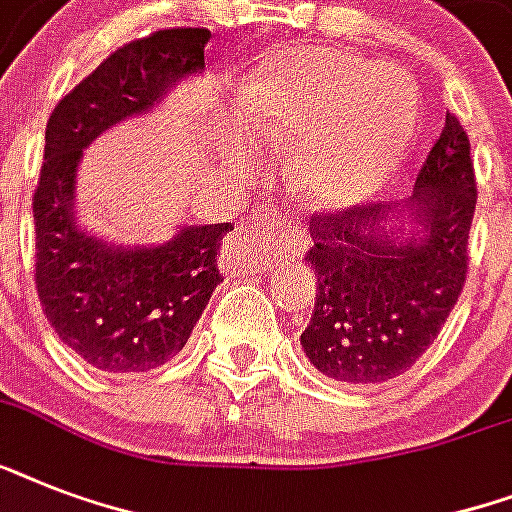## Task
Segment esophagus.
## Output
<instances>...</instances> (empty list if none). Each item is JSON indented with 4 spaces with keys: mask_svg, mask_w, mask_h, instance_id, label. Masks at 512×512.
Instances as JSON below:
<instances>
[{
    "mask_svg": "<svg viewBox=\"0 0 512 512\" xmlns=\"http://www.w3.org/2000/svg\"><path fill=\"white\" fill-rule=\"evenodd\" d=\"M305 241V233L295 223H287L281 217H265L263 223H257L255 231L236 233L225 241L223 265L236 276L241 271H252L265 255L300 260Z\"/></svg>",
    "mask_w": 512,
    "mask_h": 512,
    "instance_id": "34e87169",
    "label": "esophagus"
}]
</instances>
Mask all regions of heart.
I'll list each match as a JSON object with an SVG mask.
<instances>
[{
	"mask_svg": "<svg viewBox=\"0 0 512 512\" xmlns=\"http://www.w3.org/2000/svg\"><path fill=\"white\" fill-rule=\"evenodd\" d=\"M241 119L265 146L292 156L303 199L345 207L369 199L404 154L417 92L398 68L335 47H284L260 63L239 98ZM252 143L231 138L233 170L252 164Z\"/></svg>",
	"mask_w": 512,
	"mask_h": 512,
	"instance_id": "heart-1",
	"label": "heart"
}]
</instances>
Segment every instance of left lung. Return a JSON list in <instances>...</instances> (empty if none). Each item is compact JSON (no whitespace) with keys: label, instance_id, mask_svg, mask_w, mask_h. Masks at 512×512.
I'll return each mask as SVG.
<instances>
[{"label":"left lung","instance_id":"8db88e82","mask_svg":"<svg viewBox=\"0 0 512 512\" xmlns=\"http://www.w3.org/2000/svg\"><path fill=\"white\" fill-rule=\"evenodd\" d=\"M476 199L470 140L446 114L409 199L311 217L319 287L300 345L321 374L380 385L433 345L468 276Z\"/></svg>","mask_w":512,"mask_h":512}]
</instances>
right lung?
<instances>
[{
    "instance_id": "right-lung-1",
    "label": "right lung",
    "mask_w": 512,
    "mask_h": 512,
    "mask_svg": "<svg viewBox=\"0 0 512 512\" xmlns=\"http://www.w3.org/2000/svg\"><path fill=\"white\" fill-rule=\"evenodd\" d=\"M207 28H167L111 52L52 111L34 193L36 292L68 348L100 372H148L177 356L223 281L231 223L185 225L159 247L106 244L76 220V170L92 140L146 114L204 71Z\"/></svg>"
}]
</instances>
